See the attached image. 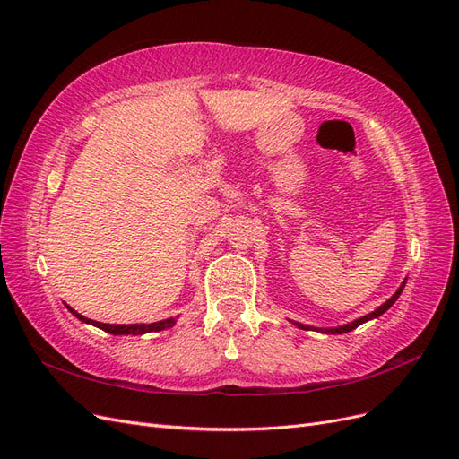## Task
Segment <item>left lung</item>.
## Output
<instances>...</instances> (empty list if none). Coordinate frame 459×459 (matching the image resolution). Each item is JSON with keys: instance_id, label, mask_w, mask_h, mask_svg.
Segmentation results:
<instances>
[{"instance_id": "8db88e82", "label": "left lung", "mask_w": 459, "mask_h": 459, "mask_svg": "<svg viewBox=\"0 0 459 459\" xmlns=\"http://www.w3.org/2000/svg\"><path fill=\"white\" fill-rule=\"evenodd\" d=\"M406 280L408 278H404V282L401 284V288H398L391 298L383 303V305H379L376 310H372V313L369 315H364V316H360V318H357V320H352V322H349V324H343V326H337V328H315V326H307V324H299V322H293L295 326L298 328H301V330H315V332H320V333H332V335H335V333H347V332H351V330H354V328H359L360 324H364V322H368V320H374V318H377V316H381L383 313H387V310L394 305V301L401 298V293H403V290H404V286H406Z\"/></svg>"}]
</instances>
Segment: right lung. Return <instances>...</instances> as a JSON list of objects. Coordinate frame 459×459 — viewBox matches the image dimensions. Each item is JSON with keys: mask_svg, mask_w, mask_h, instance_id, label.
<instances>
[{"mask_svg": "<svg viewBox=\"0 0 459 459\" xmlns=\"http://www.w3.org/2000/svg\"><path fill=\"white\" fill-rule=\"evenodd\" d=\"M66 308L70 313L76 316L78 320L85 322V324H91L95 328L105 330L112 335H143V333H151V332H161V330H168L171 326H175V318H166V320H160V322H152V324H102L91 318H85L80 313H76L72 307L66 305Z\"/></svg>", "mask_w": 459, "mask_h": 459, "instance_id": "add662e5", "label": "right lung"}]
</instances>
